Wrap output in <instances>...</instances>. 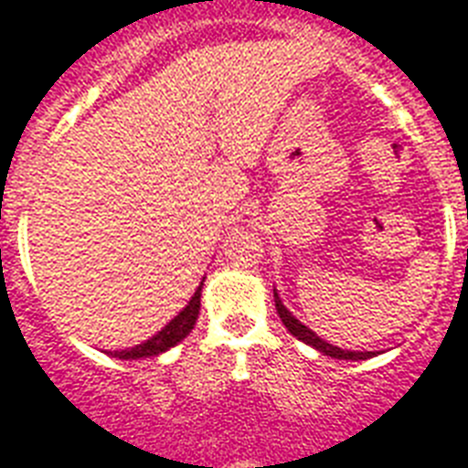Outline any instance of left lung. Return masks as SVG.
<instances>
[{"label":"left lung","mask_w":468,"mask_h":468,"mask_svg":"<svg viewBox=\"0 0 468 468\" xmlns=\"http://www.w3.org/2000/svg\"><path fill=\"white\" fill-rule=\"evenodd\" d=\"M274 306H277V314H280L282 324L287 326V331H290L292 336H297L299 341H304L306 346H312V348L321 351L324 356H331V358H338V361H366V358H373V356H376L373 351H344V348L331 346L329 341H324L321 336H316L309 326H304L287 306L282 304L277 290H274Z\"/></svg>","instance_id":"obj_1"}]
</instances>
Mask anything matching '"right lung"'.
<instances>
[{"label": "right lung", "instance_id": "right-lung-1", "mask_svg": "<svg viewBox=\"0 0 468 468\" xmlns=\"http://www.w3.org/2000/svg\"><path fill=\"white\" fill-rule=\"evenodd\" d=\"M201 290L203 282L196 287L194 297L188 299V304L184 306V309H181L159 334H154V336L149 338V341L134 346V348H127V351H112L110 356L122 358V361H137V358L159 356V353L169 351V348H174L176 344H181V341L191 334V329L196 326V319H198V312H201Z\"/></svg>", "mask_w": 468, "mask_h": 468}]
</instances>
